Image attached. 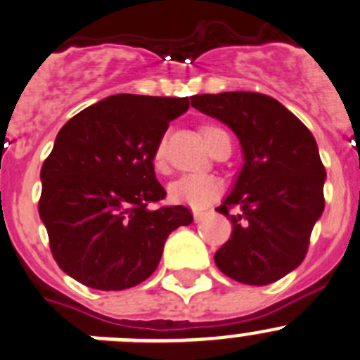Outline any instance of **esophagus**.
Wrapping results in <instances>:
<instances>
[{
  "label": "esophagus",
  "instance_id": "esophagus-1",
  "mask_svg": "<svg viewBox=\"0 0 360 360\" xmlns=\"http://www.w3.org/2000/svg\"><path fill=\"white\" fill-rule=\"evenodd\" d=\"M193 218L195 221H202V219L205 218V211H202V209H193Z\"/></svg>",
  "mask_w": 360,
  "mask_h": 360
}]
</instances>
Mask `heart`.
<instances>
[{"label": "heart", "instance_id": "heart-1", "mask_svg": "<svg viewBox=\"0 0 360 360\" xmlns=\"http://www.w3.org/2000/svg\"><path fill=\"white\" fill-rule=\"evenodd\" d=\"M202 137L207 142L211 151L214 146L223 139H229V135L221 128L214 124H205L202 128ZM153 163L158 170H165L167 167V141L165 137L160 139L153 151ZM221 193V183L218 177L209 176V174H186L179 177L169 186L170 200L179 202V204L193 205V207H204L209 202L214 200Z\"/></svg>", "mask_w": 360, "mask_h": 360}]
</instances>
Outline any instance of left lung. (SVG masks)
<instances>
[{
	"instance_id": "obj_1",
	"label": "left lung",
	"mask_w": 360,
	"mask_h": 360,
	"mask_svg": "<svg viewBox=\"0 0 360 360\" xmlns=\"http://www.w3.org/2000/svg\"><path fill=\"white\" fill-rule=\"evenodd\" d=\"M191 105L225 123L244 155L232 191L216 209L232 221L216 265L239 283H274L304 260L326 205L315 137L287 107L260 93L197 95Z\"/></svg>"
}]
</instances>
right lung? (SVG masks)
Instances as JSON below:
<instances>
[{
    "label": "right lung",
    "instance_id": "right-lung-1",
    "mask_svg": "<svg viewBox=\"0 0 360 360\" xmlns=\"http://www.w3.org/2000/svg\"><path fill=\"white\" fill-rule=\"evenodd\" d=\"M191 98L114 95L80 110L41 165L38 212L54 260L96 290H124L156 271L172 230L190 225L184 205L165 198L153 151Z\"/></svg>",
    "mask_w": 360,
    "mask_h": 360
}]
</instances>
